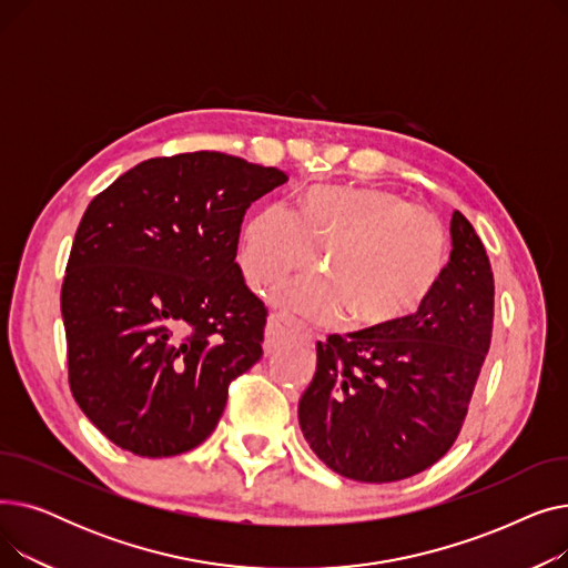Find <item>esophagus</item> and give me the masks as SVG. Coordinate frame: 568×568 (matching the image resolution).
<instances>
[{
	"label": "esophagus",
	"mask_w": 568,
	"mask_h": 568,
	"mask_svg": "<svg viewBox=\"0 0 568 568\" xmlns=\"http://www.w3.org/2000/svg\"><path fill=\"white\" fill-rule=\"evenodd\" d=\"M292 338H308V332L304 326L290 315L272 313L266 320V347H276Z\"/></svg>",
	"instance_id": "esophagus-1"
}]
</instances>
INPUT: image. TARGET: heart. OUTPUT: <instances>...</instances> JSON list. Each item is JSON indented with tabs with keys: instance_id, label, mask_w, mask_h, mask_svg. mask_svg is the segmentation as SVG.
<instances>
[{
	"instance_id": "obj_1",
	"label": "heart",
	"mask_w": 568,
	"mask_h": 568,
	"mask_svg": "<svg viewBox=\"0 0 568 568\" xmlns=\"http://www.w3.org/2000/svg\"><path fill=\"white\" fill-rule=\"evenodd\" d=\"M320 272L287 281L274 300L313 322L377 326L424 302L439 281L449 239L442 221L422 206L375 186H315L300 214L268 202L244 230L242 266L253 285H268L308 266Z\"/></svg>"
}]
</instances>
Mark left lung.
I'll return each mask as SVG.
<instances>
[{
    "label": "left lung",
    "mask_w": 568,
    "mask_h": 568,
    "mask_svg": "<svg viewBox=\"0 0 568 568\" xmlns=\"http://www.w3.org/2000/svg\"><path fill=\"white\" fill-rule=\"evenodd\" d=\"M495 281L471 223L454 212L452 257L412 313L317 343L300 400L315 456L345 479L389 484L456 442L493 336Z\"/></svg>",
    "instance_id": "1"
}]
</instances>
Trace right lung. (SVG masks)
<instances>
[{
    "label": "right lung",
    "instance_id": "1",
    "mask_svg": "<svg viewBox=\"0 0 568 568\" xmlns=\"http://www.w3.org/2000/svg\"><path fill=\"white\" fill-rule=\"evenodd\" d=\"M287 182L221 152L149 159L89 202L62 285L69 384L110 442L179 456L262 356L266 308L236 257L246 209Z\"/></svg>",
    "mask_w": 568,
    "mask_h": 568
}]
</instances>
